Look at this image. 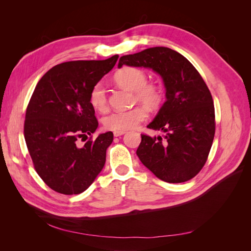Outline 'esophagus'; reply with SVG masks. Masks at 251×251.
Here are the masks:
<instances>
[{
    "instance_id": "esophagus-1",
    "label": "esophagus",
    "mask_w": 251,
    "mask_h": 251,
    "mask_svg": "<svg viewBox=\"0 0 251 251\" xmlns=\"http://www.w3.org/2000/svg\"><path fill=\"white\" fill-rule=\"evenodd\" d=\"M125 133H126L125 131H114V132H113V134H114V136H115V137H118V136L124 135Z\"/></svg>"
}]
</instances>
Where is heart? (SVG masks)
<instances>
[{"label": "heart", "mask_w": 251, "mask_h": 251, "mask_svg": "<svg viewBox=\"0 0 251 251\" xmlns=\"http://www.w3.org/2000/svg\"><path fill=\"white\" fill-rule=\"evenodd\" d=\"M118 86L133 91L134 101H139L149 109H158L164 100V91L161 85L148 82V75L136 67H125L115 74ZM92 108L98 112H104L108 108V96L101 83H96L89 95ZM148 118V110L142 105L108 114L102 119L103 126L111 131H126L137 126Z\"/></svg>", "instance_id": "obj_1"}]
</instances>
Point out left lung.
Segmentation results:
<instances>
[{
  "label": "left lung",
  "instance_id": "1",
  "mask_svg": "<svg viewBox=\"0 0 251 251\" xmlns=\"http://www.w3.org/2000/svg\"><path fill=\"white\" fill-rule=\"evenodd\" d=\"M124 65L151 68L161 75L166 101L148 126L164 139L141 134L136 154L155 176L169 183L194 178L206 163L215 137V107L208 87L189 60L166 47L121 56Z\"/></svg>",
  "mask_w": 251,
  "mask_h": 251
}]
</instances>
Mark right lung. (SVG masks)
Returning <instances> with one entry per match:
<instances>
[{
  "label": "right lung",
  "mask_w": 251,
  "mask_h": 251,
  "mask_svg": "<svg viewBox=\"0 0 251 251\" xmlns=\"http://www.w3.org/2000/svg\"><path fill=\"white\" fill-rule=\"evenodd\" d=\"M103 60H72L56 65L37 82L27 105L24 136L34 170L51 189L78 195L103 168L113 133L92 139L98 121L90 104L91 90L115 66ZM90 136L82 147L79 139Z\"/></svg>",
  "instance_id": "right-lung-1"
}]
</instances>
